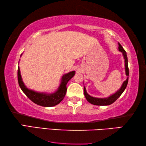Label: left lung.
<instances>
[{
	"label": "left lung",
	"mask_w": 146,
	"mask_h": 146,
	"mask_svg": "<svg viewBox=\"0 0 146 146\" xmlns=\"http://www.w3.org/2000/svg\"><path fill=\"white\" fill-rule=\"evenodd\" d=\"M118 45H119L118 46L119 51L122 52L124 59H125V68L126 76H129V68H128V60H127V53H126L125 50L123 48V47L121 46V45L120 43L118 44ZM128 79L129 78L126 79V80L123 83V84L121 85L120 90H118L116 93H114V94L111 95V96H109L108 98H98L90 96V95L87 94L85 87H84V95L87 101L93 105H96V106H109V105L113 104V103L120 96L121 94H122L123 92L124 91V90L125 89V88L127 85Z\"/></svg>",
	"instance_id": "1"
}]
</instances>
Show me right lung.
<instances>
[{
	"instance_id": "1",
	"label": "right lung",
	"mask_w": 146,
	"mask_h": 146,
	"mask_svg": "<svg viewBox=\"0 0 146 146\" xmlns=\"http://www.w3.org/2000/svg\"><path fill=\"white\" fill-rule=\"evenodd\" d=\"M75 72V71H72L66 74H64L62 77L61 83L58 90L52 94L39 93L28 89L23 82L19 67H18L17 72L18 82L21 90L31 101L42 107H52L59 104L63 100L66 92V84L68 81L74 76Z\"/></svg>"
}]
</instances>
